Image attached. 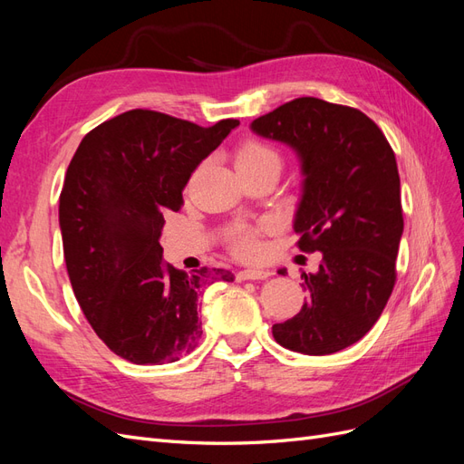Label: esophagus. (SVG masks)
I'll list each match as a JSON object with an SVG mask.
<instances>
[{
    "mask_svg": "<svg viewBox=\"0 0 464 464\" xmlns=\"http://www.w3.org/2000/svg\"><path fill=\"white\" fill-rule=\"evenodd\" d=\"M271 273L269 271H263V269H246V271H240L236 275L237 280H263L269 276Z\"/></svg>",
    "mask_w": 464,
    "mask_h": 464,
    "instance_id": "34e87169",
    "label": "esophagus"
}]
</instances>
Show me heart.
<instances>
[{
    "label": "heart",
    "instance_id": "obj_1",
    "mask_svg": "<svg viewBox=\"0 0 464 464\" xmlns=\"http://www.w3.org/2000/svg\"><path fill=\"white\" fill-rule=\"evenodd\" d=\"M269 162H280L278 152L271 145L259 141V139H247V141H244L236 150L237 170H254V168ZM265 228L266 222H263L261 227H246V224L236 227L228 237L232 254L244 259L256 257L261 251L259 234Z\"/></svg>",
    "mask_w": 464,
    "mask_h": 464
}]
</instances>
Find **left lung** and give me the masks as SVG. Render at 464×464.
Wrapping results in <instances>:
<instances>
[{
  "label": "left lung",
  "mask_w": 464,
  "mask_h": 464,
  "mask_svg": "<svg viewBox=\"0 0 464 464\" xmlns=\"http://www.w3.org/2000/svg\"><path fill=\"white\" fill-rule=\"evenodd\" d=\"M251 130L298 152L305 178L294 232L302 251L323 254L319 271L302 275L307 302L275 323L273 336L294 353H339L375 325L397 283L404 220L395 152L363 111L314 96L278 106Z\"/></svg>",
  "instance_id": "left-lung-1"
}]
</instances>
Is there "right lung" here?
Returning <instances> with one entry per match:
<instances>
[{
    "instance_id": "right-lung-1",
    "label": "right lung",
    "mask_w": 464,
    "mask_h": 464,
    "mask_svg": "<svg viewBox=\"0 0 464 464\" xmlns=\"http://www.w3.org/2000/svg\"><path fill=\"white\" fill-rule=\"evenodd\" d=\"M130 110L89 131L60 195L63 257L75 298L101 341L133 363H170L201 336L199 296L227 269L189 275L162 259L168 210H179L195 168L237 128Z\"/></svg>"
}]
</instances>
